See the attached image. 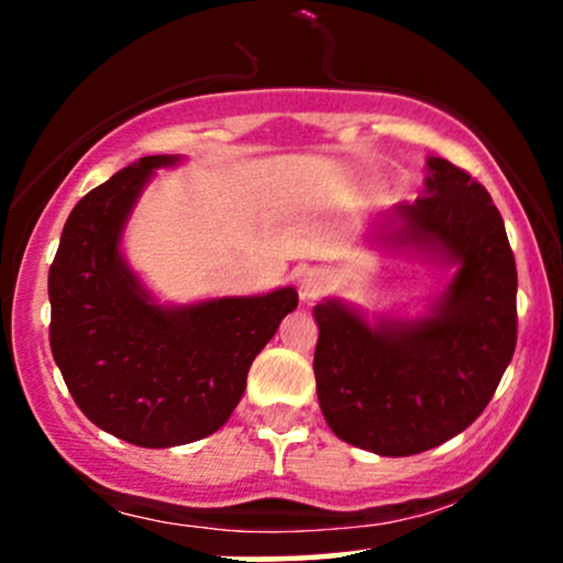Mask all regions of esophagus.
Listing matches in <instances>:
<instances>
[{
    "label": "esophagus",
    "mask_w": 563,
    "mask_h": 563,
    "mask_svg": "<svg viewBox=\"0 0 563 563\" xmlns=\"http://www.w3.org/2000/svg\"><path fill=\"white\" fill-rule=\"evenodd\" d=\"M325 288H328V277L322 269H307V273L299 277L301 301H314L320 294H325Z\"/></svg>",
    "instance_id": "34e87169"
}]
</instances>
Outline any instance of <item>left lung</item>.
Instances as JSON below:
<instances>
[{"label":"left lung","instance_id":"obj_1","mask_svg":"<svg viewBox=\"0 0 563 563\" xmlns=\"http://www.w3.org/2000/svg\"><path fill=\"white\" fill-rule=\"evenodd\" d=\"M421 198L371 238L397 254L455 267L423 318H378L339 299L314 307V380L339 439L405 457L468 429L516 349V262L493 198L468 172L431 156Z\"/></svg>","mask_w":563,"mask_h":563}]
</instances>
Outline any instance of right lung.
<instances>
[{
  "instance_id": "1",
  "label": "right lung",
  "mask_w": 563,
  "mask_h": 563,
  "mask_svg": "<svg viewBox=\"0 0 563 563\" xmlns=\"http://www.w3.org/2000/svg\"><path fill=\"white\" fill-rule=\"evenodd\" d=\"M179 161L140 158L87 192L49 267V346L70 397L95 426L137 448H177L222 429L254 357L299 303L290 286L179 307L153 299L121 238L156 169Z\"/></svg>"
}]
</instances>
